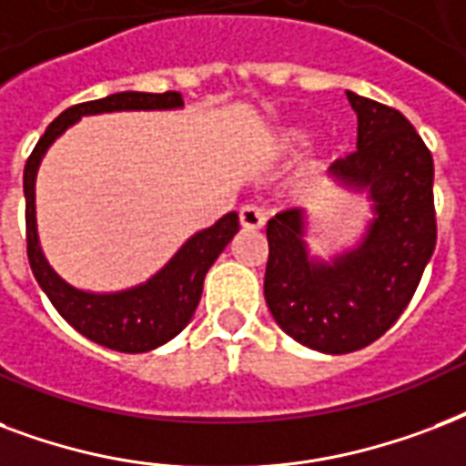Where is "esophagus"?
Segmentation results:
<instances>
[{
  "label": "esophagus",
  "instance_id": "esophagus-1",
  "mask_svg": "<svg viewBox=\"0 0 466 466\" xmlns=\"http://www.w3.org/2000/svg\"><path fill=\"white\" fill-rule=\"evenodd\" d=\"M240 226H243L245 230H259L265 226V211L259 207H255V204H245V207L240 208Z\"/></svg>",
  "mask_w": 466,
  "mask_h": 466
}]
</instances>
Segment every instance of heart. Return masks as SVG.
Wrapping results in <instances>:
<instances>
[{"mask_svg":"<svg viewBox=\"0 0 466 466\" xmlns=\"http://www.w3.org/2000/svg\"><path fill=\"white\" fill-rule=\"evenodd\" d=\"M291 140H297V143H304V140H306V133H304V131L291 133Z\"/></svg>","mask_w":466,"mask_h":466,"instance_id":"obj_1","label":"heart"}]
</instances>
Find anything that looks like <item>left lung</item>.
Returning <instances> with one entry per match:
<instances>
[{
    "mask_svg": "<svg viewBox=\"0 0 466 466\" xmlns=\"http://www.w3.org/2000/svg\"><path fill=\"white\" fill-rule=\"evenodd\" d=\"M357 150L330 172L350 192H367L371 221L355 248L311 255L304 208L267 223L265 301L277 326L306 348L345 355L387 333L409 306L435 250L432 155L401 111L348 92Z\"/></svg>",
    "mask_w": 466,
    "mask_h": 466,
    "instance_id": "left-lung-1",
    "label": "left lung"
}]
</instances>
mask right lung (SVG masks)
Here are the masks:
<instances>
[{
    "label": "right lung",
    "mask_w": 466,
    "mask_h": 466,
    "mask_svg": "<svg viewBox=\"0 0 466 466\" xmlns=\"http://www.w3.org/2000/svg\"><path fill=\"white\" fill-rule=\"evenodd\" d=\"M179 92L147 95V92H118L96 102H85L65 109L46 128L41 140L24 167V197H26V248L28 262L34 269L38 287L46 291L50 304L86 340L116 350V352H147L172 340L182 333L199 306L204 277L214 265L223 248L238 233V214L230 211L223 218L194 233L169 262L155 272L147 282L124 291H85L72 287L48 265L38 240L35 226V175L41 167L43 155L82 116L114 114V111H169L182 109Z\"/></svg>",
    "instance_id": "add662e5"
}]
</instances>
